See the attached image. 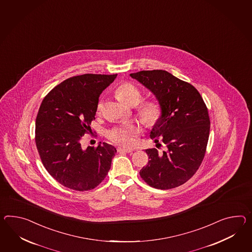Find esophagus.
I'll use <instances>...</instances> for the list:
<instances>
[{
	"mask_svg": "<svg viewBox=\"0 0 252 252\" xmlns=\"http://www.w3.org/2000/svg\"><path fill=\"white\" fill-rule=\"evenodd\" d=\"M133 151H134V149H130V148H117V152H119V153H132Z\"/></svg>",
	"mask_w": 252,
	"mask_h": 252,
	"instance_id": "1",
	"label": "esophagus"
}]
</instances>
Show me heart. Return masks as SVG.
Masks as SVG:
<instances>
[{"label": "heart", "instance_id": "heart-1", "mask_svg": "<svg viewBox=\"0 0 252 252\" xmlns=\"http://www.w3.org/2000/svg\"><path fill=\"white\" fill-rule=\"evenodd\" d=\"M117 95L124 103L130 104L132 103H138L141 98V93L136 86L125 83L118 87ZM97 108H101V103H99ZM143 121L149 126H153L158 122L161 115L159 105L155 102H147L143 104L140 109ZM139 134V129L134 125H126L121 127H117L111 130L108 136L111 140L118 145L126 148H131L135 145V137Z\"/></svg>", "mask_w": 252, "mask_h": 252}]
</instances>
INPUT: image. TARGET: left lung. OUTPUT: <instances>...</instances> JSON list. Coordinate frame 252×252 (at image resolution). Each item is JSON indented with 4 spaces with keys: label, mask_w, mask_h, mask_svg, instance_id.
Masks as SVG:
<instances>
[{
    "label": "left lung",
    "mask_w": 252,
    "mask_h": 252,
    "mask_svg": "<svg viewBox=\"0 0 252 252\" xmlns=\"http://www.w3.org/2000/svg\"><path fill=\"white\" fill-rule=\"evenodd\" d=\"M130 76L158 100L161 115L149 136L166 147L161 154L146 149L149 160L140 176L155 189L177 188L192 178L204 158L210 128L208 108L194 86L166 71H140Z\"/></svg>",
    "instance_id": "obj_1"
}]
</instances>
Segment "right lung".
Here are the masks:
<instances>
[{"label": "right lung", "mask_w": 252, "mask_h": 252, "mask_svg": "<svg viewBox=\"0 0 252 252\" xmlns=\"http://www.w3.org/2000/svg\"><path fill=\"white\" fill-rule=\"evenodd\" d=\"M117 74H86L62 82L43 98L35 121V143L43 166L60 184L90 190L106 177L115 147L99 142L83 149L81 138L94 119L100 94Z\"/></svg>", "instance_id": "right-lung-1"}]
</instances>
